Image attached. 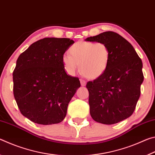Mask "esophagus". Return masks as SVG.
Instances as JSON below:
<instances>
[{
	"label": "esophagus",
	"instance_id": "1",
	"mask_svg": "<svg viewBox=\"0 0 155 155\" xmlns=\"http://www.w3.org/2000/svg\"><path fill=\"white\" fill-rule=\"evenodd\" d=\"M81 81V84L82 86H85L86 85V81L85 80H83V79H80Z\"/></svg>",
	"mask_w": 155,
	"mask_h": 155
}]
</instances>
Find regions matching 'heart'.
<instances>
[{
  "instance_id": "1",
  "label": "heart",
  "mask_w": 155,
  "mask_h": 155,
  "mask_svg": "<svg viewBox=\"0 0 155 155\" xmlns=\"http://www.w3.org/2000/svg\"><path fill=\"white\" fill-rule=\"evenodd\" d=\"M71 55L63 56V63L68 74L74 75L78 69L88 78H96L103 74L110 61V49L101 41H81L70 46Z\"/></svg>"
}]
</instances>
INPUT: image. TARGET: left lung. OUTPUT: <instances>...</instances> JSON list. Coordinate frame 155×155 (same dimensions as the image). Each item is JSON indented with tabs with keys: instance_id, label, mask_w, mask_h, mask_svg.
Masks as SVG:
<instances>
[{
	"instance_id": "obj_1",
	"label": "left lung",
	"mask_w": 155,
	"mask_h": 155,
	"mask_svg": "<svg viewBox=\"0 0 155 155\" xmlns=\"http://www.w3.org/2000/svg\"><path fill=\"white\" fill-rule=\"evenodd\" d=\"M85 40L104 42L110 49L106 71L86 85L90 115L97 122L116 124L135 111L143 81L142 61L133 46L117 33L106 31Z\"/></svg>"
}]
</instances>
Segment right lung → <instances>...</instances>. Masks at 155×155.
I'll return each instance as SVG.
<instances>
[{
  "mask_svg": "<svg viewBox=\"0 0 155 155\" xmlns=\"http://www.w3.org/2000/svg\"><path fill=\"white\" fill-rule=\"evenodd\" d=\"M74 43L69 38H46L18 58L13 72L14 98L21 114L33 122L48 125L64 120L81 86L79 78L66 74L62 59Z\"/></svg>",
  "mask_w": 155,
  "mask_h": 155,
  "instance_id": "1",
  "label": "right lung"
}]
</instances>
